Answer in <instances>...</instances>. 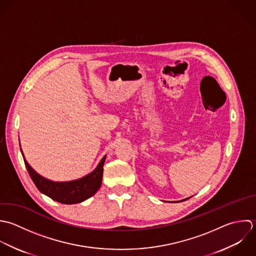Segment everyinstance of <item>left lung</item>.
I'll return each mask as SVG.
<instances>
[{
  "label": "left lung",
  "mask_w": 256,
  "mask_h": 256,
  "mask_svg": "<svg viewBox=\"0 0 256 256\" xmlns=\"http://www.w3.org/2000/svg\"><path fill=\"white\" fill-rule=\"evenodd\" d=\"M186 200H188V198H186Z\"/></svg>",
  "instance_id": "8db88e82"
}]
</instances>
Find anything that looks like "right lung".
Masks as SVG:
<instances>
[{
  "mask_svg": "<svg viewBox=\"0 0 256 256\" xmlns=\"http://www.w3.org/2000/svg\"><path fill=\"white\" fill-rule=\"evenodd\" d=\"M20 152L22 154L24 166L28 170V172L32 180L36 184V188L42 194L48 196V198L58 202L64 204H80L92 196L102 186L104 164L106 156H104L102 158L100 162L98 164L96 170H92L88 176L72 182H58L46 180L40 176L38 174H36L26 160L22 148Z\"/></svg>",
  "mask_w": 256,
  "mask_h": 256,
  "instance_id": "1",
  "label": "right lung"
}]
</instances>
